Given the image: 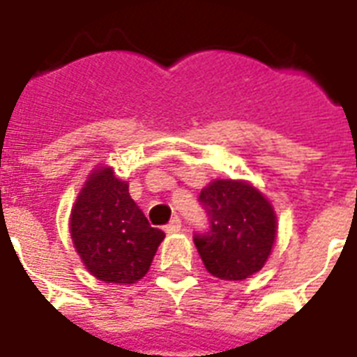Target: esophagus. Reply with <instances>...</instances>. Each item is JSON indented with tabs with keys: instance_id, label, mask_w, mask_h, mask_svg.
<instances>
[{
	"instance_id": "esophagus-1",
	"label": "esophagus",
	"mask_w": 357,
	"mask_h": 357,
	"mask_svg": "<svg viewBox=\"0 0 357 357\" xmlns=\"http://www.w3.org/2000/svg\"><path fill=\"white\" fill-rule=\"evenodd\" d=\"M181 231V222H179V218H174L170 224L166 225V233H179Z\"/></svg>"
}]
</instances>
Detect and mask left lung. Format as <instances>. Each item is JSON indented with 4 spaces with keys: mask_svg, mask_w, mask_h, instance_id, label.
<instances>
[{
    "mask_svg": "<svg viewBox=\"0 0 357 357\" xmlns=\"http://www.w3.org/2000/svg\"><path fill=\"white\" fill-rule=\"evenodd\" d=\"M210 231L195 235L204 268L225 281H243L266 266L277 237L275 210L245 179H214L199 195Z\"/></svg>",
    "mask_w": 357,
    "mask_h": 357,
    "instance_id": "1",
    "label": "left lung"
}]
</instances>
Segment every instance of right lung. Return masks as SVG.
I'll return each instance as SVG.
<instances>
[{
    "label": "right lung",
    "instance_id": "add662e5",
    "mask_svg": "<svg viewBox=\"0 0 357 357\" xmlns=\"http://www.w3.org/2000/svg\"><path fill=\"white\" fill-rule=\"evenodd\" d=\"M70 239L82 264L99 281L137 283L145 277L164 233L151 227L133 202L128 181L110 166H97L70 210Z\"/></svg>",
    "mask_w": 357,
    "mask_h": 357
}]
</instances>
